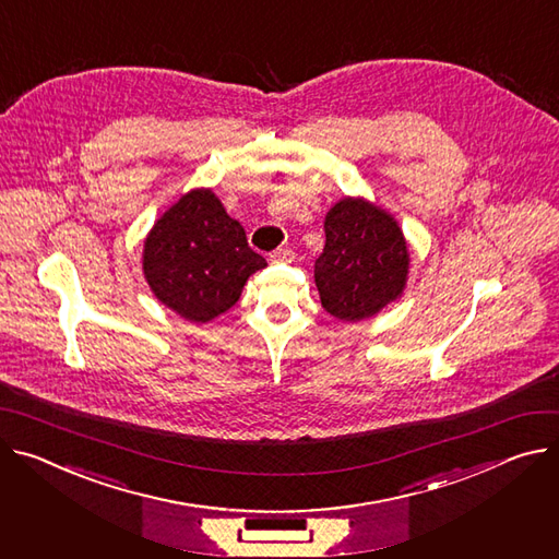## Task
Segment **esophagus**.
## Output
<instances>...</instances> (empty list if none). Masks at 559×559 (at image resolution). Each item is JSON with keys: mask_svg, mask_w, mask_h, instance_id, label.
Masks as SVG:
<instances>
[{"mask_svg": "<svg viewBox=\"0 0 559 559\" xmlns=\"http://www.w3.org/2000/svg\"><path fill=\"white\" fill-rule=\"evenodd\" d=\"M270 261L272 263H292L294 261V249L285 247V249H274L270 253Z\"/></svg>", "mask_w": 559, "mask_h": 559, "instance_id": "obj_1", "label": "esophagus"}]
</instances>
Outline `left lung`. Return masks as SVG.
I'll list each match as a JSON object with an SVG mask.
<instances>
[{
    "label": "left lung",
    "mask_w": 559,
    "mask_h": 559,
    "mask_svg": "<svg viewBox=\"0 0 559 559\" xmlns=\"http://www.w3.org/2000/svg\"><path fill=\"white\" fill-rule=\"evenodd\" d=\"M408 247L399 225L366 200L345 198L325 216V247L314 281L325 312L341 321L374 317L401 296Z\"/></svg>",
    "instance_id": "left-lung-1"
}]
</instances>
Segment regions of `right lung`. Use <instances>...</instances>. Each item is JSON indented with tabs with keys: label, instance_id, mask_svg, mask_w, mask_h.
<instances>
[{
	"label": "right lung",
	"instance_id": "add662e5",
	"mask_svg": "<svg viewBox=\"0 0 559 559\" xmlns=\"http://www.w3.org/2000/svg\"><path fill=\"white\" fill-rule=\"evenodd\" d=\"M265 265L212 189H195L165 212L144 242L142 261L154 294L193 323L227 312L247 278Z\"/></svg>",
	"mask_w": 559,
	"mask_h": 559
}]
</instances>
